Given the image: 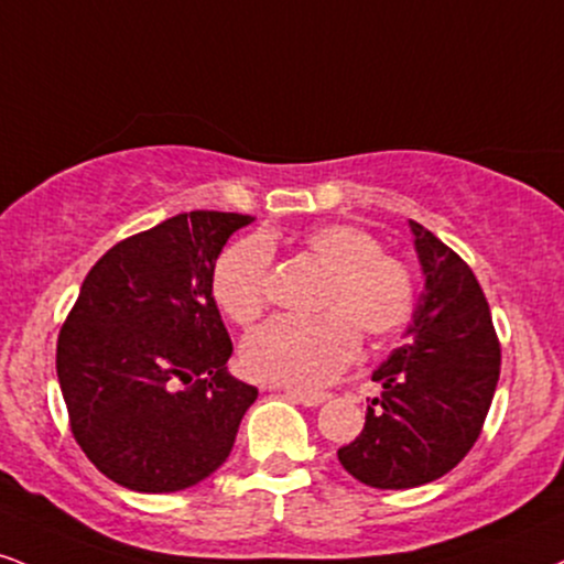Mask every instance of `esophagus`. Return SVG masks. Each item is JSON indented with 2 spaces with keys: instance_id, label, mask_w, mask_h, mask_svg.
<instances>
[{
  "instance_id": "obj_1",
  "label": "esophagus",
  "mask_w": 564,
  "mask_h": 564,
  "mask_svg": "<svg viewBox=\"0 0 564 564\" xmlns=\"http://www.w3.org/2000/svg\"><path fill=\"white\" fill-rule=\"evenodd\" d=\"M286 397L294 399L304 406H321L323 402H328V393L323 391H296V389H286Z\"/></svg>"
}]
</instances>
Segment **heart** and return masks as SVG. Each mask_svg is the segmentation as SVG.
I'll return each mask as SVG.
<instances>
[{
    "label": "heart",
    "mask_w": 564,
    "mask_h": 564,
    "mask_svg": "<svg viewBox=\"0 0 564 564\" xmlns=\"http://www.w3.org/2000/svg\"><path fill=\"white\" fill-rule=\"evenodd\" d=\"M304 249L328 270L321 310L300 321L275 317L247 336L243 368L257 381L291 389H317L357 355V328L368 338L397 334L415 307V278L399 257L381 252V241L349 223H325L304 236ZM270 247L243 239L220 254L213 270V294L234 323L249 325L268 302Z\"/></svg>",
    "instance_id": "1"
}]
</instances>
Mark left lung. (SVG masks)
<instances>
[{"mask_svg": "<svg viewBox=\"0 0 564 564\" xmlns=\"http://www.w3.org/2000/svg\"><path fill=\"white\" fill-rule=\"evenodd\" d=\"M425 286L372 381L365 429L338 463L372 488H415L452 470L473 449L499 381L501 349L476 275L429 228L410 220Z\"/></svg>", "mask_w": 564, "mask_h": 564, "instance_id": "obj_1", "label": "left lung"}]
</instances>
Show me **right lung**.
Masks as SVG:
<instances>
[{"instance_id": "1", "label": "right lung", "mask_w": 564, "mask_h": 564, "mask_svg": "<svg viewBox=\"0 0 564 564\" xmlns=\"http://www.w3.org/2000/svg\"><path fill=\"white\" fill-rule=\"evenodd\" d=\"M254 217L183 213L88 270L57 338V378L86 457L141 494L196 486L228 459L254 386L213 300L223 247Z\"/></svg>"}]
</instances>
